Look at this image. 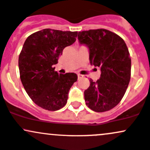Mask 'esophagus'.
<instances>
[{
    "label": "esophagus",
    "instance_id": "1",
    "mask_svg": "<svg viewBox=\"0 0 150 150\" xmlns=\"http://www.w3.org/2000/svg\"><path fill=\"white\" fill-rule=\"evenodd\" d=\"M82 77H83V76H82V75H81V74H78V79H79L82 78Z\"/></svg>",
    "mask_w": 150,
    "mask_h": 150
}]
</instances>
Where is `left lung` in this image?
I'll use <instances>...</instances> for the list:
<instances>
[{
	"instance_id": "1",
	"label": "left lung",
	"mask_w": 150,
	"mask_h": 150,
	"mask_svg": "<svg viewBox=\"0 0 150 150\" xmlns=\"http://www.w3.org/2000/svg\"><path fill=\"white\" fill-rule=\"evenodd\" d=\"M78 39L88 47L91 65L101 70L100 79H90L84 91L86 104L96 112L110 110L122 100L131 78L128 48L120 36L104 28L79 32Z\"/></svg>"
}]
</instances>
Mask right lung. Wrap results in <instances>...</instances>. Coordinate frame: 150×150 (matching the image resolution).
Masks as SVG:
<instances>
[{
  "instance_id": "1",
  "label": "right lung",
  "mask_w": 150,
  "mask_h": 150,
  "mask_svg": "<svg viewBox=\"0 0 150 150\" xmlns=\"http://www.w3.org/2000/svg\"><path fill=\"white\" fill-rule=\"evenodd\" d=\"M78 32L46 28L25 40L18 58L20 78L32 101L46 110L66 105L70 88L77 81L74 73L59 74L53 66L67 46L76 41Z\"/></svg>"
}]
</instances>
